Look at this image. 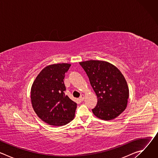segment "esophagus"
Instances as JSON below:
<instances>
[{
    "label": "esophagus",
    "instance_id": "34e87169",
    "mask_svg": "<svg viewBox=\"0 0 158 158\" xmlns=\"http://www.w3.org/2000/svg\"><path fill=\"white\" fill-rule=\"evenodd\" d=\"M84 98H85L84 95L82 94V95L80 96V98H79V99H80L81 101H84Z\"/></svg>",
    "mask_w": 158,
    "mask_h": 158
}]
</instances>
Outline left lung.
<instances>
[{
    "label": "left lung",
    "mask_w": 158,
    "mask_h": 158,
    "mask_svg": "<svg viewBox=\"0 0 158 158\" xmlns=\"http://www.w3.org/2000/svg\"><path fill=\"white\" fill-rule=\"evenodd\" d=\"M85 71L98 96L96 106L92 109L97 118L110 121L126 109L129 98L127 82L117 67L108 62L89 60L79 62Z\"/></svg>",
    "instance_id": "8db88e82"
}]
</instances>
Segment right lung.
<instances>
[{
    "mask_svg": "<svg viewBox=\"0 0 158 158\" xmlns=\"http://www.w3.org/2000/svg\"><path fill=\"white\" fill-rule=\"evenodd\" d=\"M71 64L46 66L35 77L31 87V99L37 116L54 126H64L74 119L77 104L65 96L64 78Z\"/></svg>",
    "mask_w": 158,
    "mask_h": 158,
    "instance_id": "1",
    "label": "right lung"
}]
</instances>
